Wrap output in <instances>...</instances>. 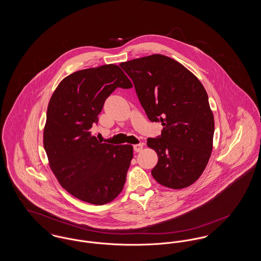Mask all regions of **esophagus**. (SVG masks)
Segmentation results:
<instances>
[{"label":"esophagus","instance_id":"1","mask_svg":"<svg viewBox=\"0 0 261 261\" xmlns=\"http://www.w3.org/2000/svg\"><path fill=\"white\" fill-rule=\"evenodd\" d=\"M142 149H143V144H137V145H134V150H135L136 152L141 151Z\"/></svg>","mask_w":261,"mask_h":261}]
</instances>
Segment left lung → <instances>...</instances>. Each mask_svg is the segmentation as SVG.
<instances>
[{
    "mask_svg": "<svg viewBox=\"0 0 261 261\" xmlns=\"http://www.w3.org/2000/svg\"><path fill=\"white\" fill-rule=\"evenodd\" d=\"M119 65L132 79L149 120L163 126L161 137L147 143L159 156L152 177L174 190L191 186L213 148L214 117L205 89L184 65L160 54Z\"/></svg>",
    "mask_w": 261,
    "mask_h": 261,
    "instance_id": "obj_1",
    "label": "left lung"
}]
</instances>
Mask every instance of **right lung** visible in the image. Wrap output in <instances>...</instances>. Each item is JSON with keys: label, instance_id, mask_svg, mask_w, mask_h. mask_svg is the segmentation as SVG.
<instances>
[{"label": "right lung", "instance_id": "right-lung-1", "mask_svg": "<svg viewBox=\"0 0 261 261\" xmlns=\"http://www.w3.org/2000/svg\"><path fill=\"white\" fill-rule=\"evenodd\" d=\"M133 87L116 64L78 70L50 97L43 144L53 173L70 195L92 204L112 201L123 190L133 159L131 145L101 143L91 134L106 99Z\"/></svg>", "mask_w": 261, "mask_h": 261}]
</instances>
